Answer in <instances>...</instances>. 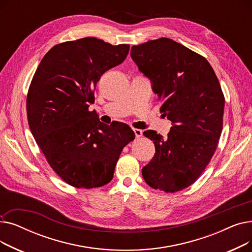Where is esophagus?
<instances>
[{
	"instance_id": "1",
	"label": "esophagus",
	"mask_w": 252,
	"mask_h": 252,
	"mask_svg": "<svg viewBox=\"0 0 252 252\" xmlns=\"http://www.w3.org/2000/svg\"><path fill=\"white\" fill-rule=\"evenodd\" d=\"M133 130H134V133H135V136H136V138H140V137H142V135H143V131H142V129H139V128H134Z\"/></svg>"
}]
</instances>
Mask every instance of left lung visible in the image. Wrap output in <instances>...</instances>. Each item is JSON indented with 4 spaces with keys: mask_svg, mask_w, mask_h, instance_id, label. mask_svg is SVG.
Listing matches in <instances>:
<instances>
[{
    "mask_svg": "<svg viewBox=\"0 0 252 252\" xmlns=\"http://www.w3.org/2000/svg\"><path fill=\"white\" fill-rule=\"evenodd\" d=\"M130 57L173 123L166 138L152 129L143 133L155 154L142 176L153 189L181 191L200 177L217 149L224 108L220 82L203 56L167 37L133 46Z\"/></svg>",
    "mask_w": 252,
    "mask_h": 252,
    "instance_id": "1",
    "label": "left lung"
}]
</instances>
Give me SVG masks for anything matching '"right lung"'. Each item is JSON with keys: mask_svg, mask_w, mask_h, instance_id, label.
I'll list each match as a JSON object with an SVG mask.
<instances>
[{"mask_svg": "<svg viewBox=\"0 0 252 252\" xmlns=\"http://www.w3.org/2000/svg\"><path fill=\"white\" fill-rule=\"evenodd\" d=\"M129 45L84 37L53 47L31 83L26 112L32 134L53 170L75 188L108 184L124 147L135 139L126 124L107 126L89 106L101 75L125 61Z\"/></svg>", "mask_w": 252, "mask_h": 252, "instance_id": "obj_1", "label": "right lung"}]
</instances>
